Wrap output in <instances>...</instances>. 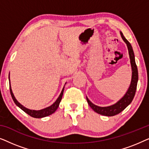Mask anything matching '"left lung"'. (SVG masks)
I'll return each mask as SVG.
<instances>
[{
	"mask_svg": "<svg viewBox=\"0 0 149 149\" xmlns=\"http://www.w3.org/2000/svg\"><path fill=\"white\" fill-rule=\"evenodd\" d=\"M121 33V37L123 40L125 41V42L127 44L128 52H129L130 58V62H131V66L132 69V81L130 86L128 89L127 92H126L125 95L120 100L117 102L115 104L110 106V107H97V106L91 103L87 97V101L88 102L89 107L92 109L95 112L97 113L100 114V115L108 116V117H111V116H115L117 114L121 113L123 111L130 103L133 100L134 95H135L136 88H137V83L138 80V68L137 66H136L135 58H134V51L132 49L131 44L130 42L126 39L125 36L122 32Z\"/></svg>",
	"mask_w": 149,
	"mask_h": 149,
	"instance_id": "8db88e82",
	"label": "left lung"
}]
</instances>
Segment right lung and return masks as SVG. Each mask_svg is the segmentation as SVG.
Listing matches in <instances>:
<instances>
[{
	"instance_id": "obj_1",
	"label": "right lung",
	"mask_w": 149,
	"mask_h": 149,
	"mask_svg": "<svg viewBox=\"0 0 149 149\" xmlns=\"http://www.w3.org/2000/svg\"><path fill=\"white\" fill-rule=\"evenodd\" d=\"M9 89H10V92H11V97H12V98H13V100L14 101V102H15V104L17 106V107H19L20 109L22 110V111H24L26 113H27L28 115H29L30 116H31V117H34V118H42V117H47V116L52 115V114L55 113V111H56V110L58 109L61 100H62L63 93H64V87L62 89V92H61V93H60V96L58 97V98L57 99V100L53 104L52 106H50V107L46 108V109L40 110V111H33V110L28 109L24 107H23V106H22L21 104H19V102H18L17 101V100L15 99V97H14V95H13V92H12V90H11V85H9Z\"/></svg>"
}]
</instances>
